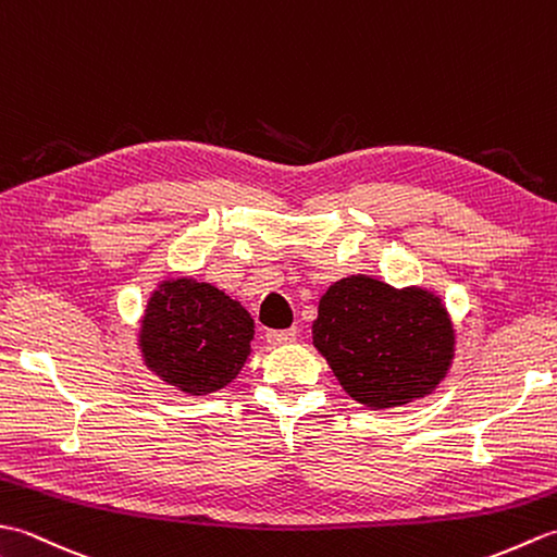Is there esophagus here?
Instances as JSON below:
<instances>
[{
	"instance_id": "34e87169",
	"label": "esophagus",
	"mask_w": 557,
	"mask_h": 557,
	"mask_svg": "<svg viewBox=\"0 0 557 557\" xmlns=\"http://www.w3.org/2000/svg\"><path fill=\"white\" fill-rule=\"evenodd\" d=\"M265 339H268V345H272V347L289 345V342L297 339V327H289V330H268Z\"/></svg>"
}]
</instances>
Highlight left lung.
<instances>
[{"mask_svg": "<svg viewBox=\"0 0 557 557\" xmlns=\"http://www.w3.org/2000/svg\"><path fill=\"white\" fill-rule=\"evenodd\" d=\"M313 345L351 399L389 409L433 393L453 363L455 330L433 292L351 275L321 297Z\"/></svg>", "mask_w": 557, "mask_h": 557, "instance_id": "left-lung-1", "label": "left lung"}]
</instances>
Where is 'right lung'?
Masks as SVG:
<instances>
[{"label":"right lung","mask_w":557,"mask_h":557,"mask_svg":"<svg viewBox=\"0 0 557 557\" xmlns=\"http://www.w3.org/2000/svg\"><path fill=\"white\" fill-rule=\"evenodd\" d=\"M251 313L222 289L191 277L160 282L138 330L148 369L188 395L230 385L251 354Z\"/></svg>","instance_id":"1"}]
</instances>
